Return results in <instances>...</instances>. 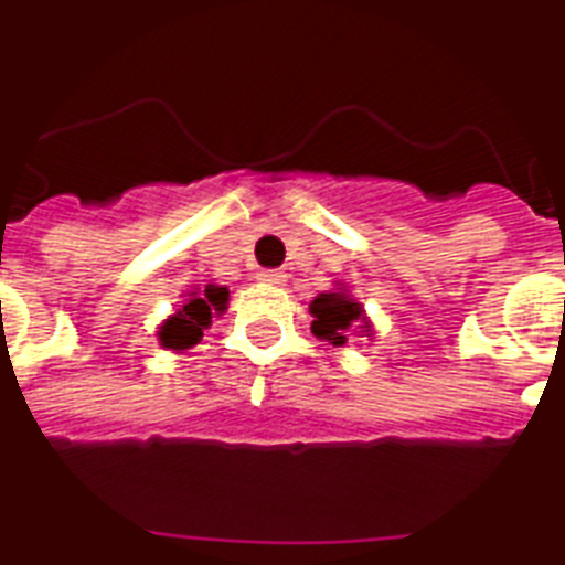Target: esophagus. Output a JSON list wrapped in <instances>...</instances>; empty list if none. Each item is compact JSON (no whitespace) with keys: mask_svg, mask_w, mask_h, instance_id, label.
Returning <instances> with one entry per match:
<instances>
[{"mask_svg":"<svg viewBox=\"0 0 565 565\" xmlns=\"http://www.w3.org/2000/svg\"><path fill=\"white\" fill-rule=\"evenodd\" d=\"M259 279L262 282H268V286H286V274H282V270H262Z\"/></svg>","mask_w":565,"mask_h":565,"instance_id":"esophagus-1","label":"esophagus"}]
</instances>
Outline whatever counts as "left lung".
I'll use <instances>...</instances> for the list:
<instances>
[{
    "instance_id": "obj_1",
    "label": "left lung",
    "mask_w": 565,
    "mask_h": 565,
    "mask_svg": "<svg viewBox=\"0 0 565 565\" xmlns=\"http://www.w3.org/2000/svg\"><path fill=\"white\" fill-rule=\"evenodd\" d=\"M312 315V332L321 342L332 348H344L351 339H374V323H371L365 306L351 295V286L335 282L330 291L309 300Z\"/></svg>"
}]
</instances>
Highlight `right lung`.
I'll return each mask as SVG.
<instances>
[{
	"label": "right lung",
	"mask_w": 565,
	"mask_h": 565,
	"mask_svg": "<svg viewBox=\"0 0 565 565\" xmlns=\"http://www.w3.org/2000/svg\"><path fill=\"white\" fill-rule=\"evenodd\" d=\"M230 303V288L209 282L205 288H191L188 295L177 303L173 315H168L159 323V344L164 351L182 353L188 348H194L203 339V330L212 323V318H221Z\"/></svg>",
	"instance_id": "add662e5"
}]
</instances>
